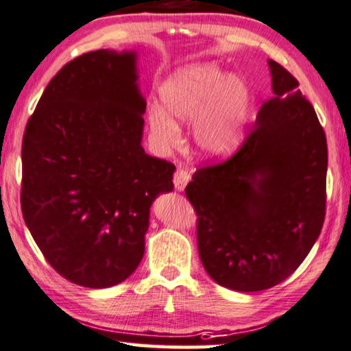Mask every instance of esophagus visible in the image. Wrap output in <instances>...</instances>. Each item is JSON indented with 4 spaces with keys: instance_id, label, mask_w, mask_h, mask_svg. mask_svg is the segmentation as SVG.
I'll use <instances>...</instances> for the list:
<instances>
[{
    "instance_id": "1",
    "label": "esophagus",
    "mask_w": 351,
    "mask_h": 351,
    "mask_svg": "<svg viewBox=\"0 0 351 351\" xmlns=\"http://www.w3.org/2000/svg\"><path fill=\"white\" fill-rule=\"evenodd\" d=\"M188 182H190V172H188L186 167H177V171L174 172V186L176 190L182 191L186 186Z\"/></svg>"
}]
</instances>
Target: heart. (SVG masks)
I'll return each mask as SVG.
<instances>
[{
	"mask_svg": "<svg viewBox=\"0 0 351 351\" xmlns=\"http://www.w3.org/2000/svg\"><path fill=\"white\" fill-rule=\"evenodd\" d=\"M163 108H152L149 126L161 147L180 139L177 123L196 120L195 139L212 156H226L242 142L247 90L234 75L215 64H191L176 71L160 88Z\"/></svg>",
	"mask_w": 351,
	"mask_h": 351,
	"instance_id": "obj_1",
	"label": "heart"
}]
</instances>
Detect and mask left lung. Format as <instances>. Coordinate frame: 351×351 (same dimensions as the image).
I'll return each instance as SVG.
<instances>
[{
    "label": "left lung",
    "instance_id": "left-lung-1",
    "mask_svg": "<svg viewBox=\"0 0 351 351\" xmlns=\"http://www.w3.org/2000/svg\"><path fill=\"white\" fill-rule=\"evenodd\" d=\"M274 96L234 155L185 188L201 263L236 291L276 287L313 247L326 213V134L299 82L269 60Z\"/></svg>",
    "mask_w": 351,
    "mask_h": 351
}]
</instances>
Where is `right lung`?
Here are the masks:
<instances>
[{"mask_svg": "<svg viewBox=\"0 0 351 351\" xmlns=\"http://www.w3.org/2000/svg\"><path fill=\"white\" fill-rule=\"evenodd\" d=\"M134 52L101 49L45 87L22 142V213L55 271L85 288L123 282L144 256L150 206L176 166L142 149Z\"/></svg>", "mask_w": 351, "mask_h": 351, "instance_id": "right-lung-1", "label": "right lung"}]
</instances>
